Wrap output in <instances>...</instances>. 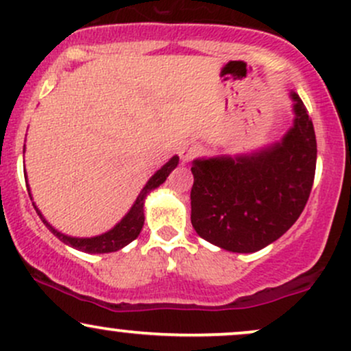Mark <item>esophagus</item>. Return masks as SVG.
Listing matches in <instances>:
<instances>
[{"instance_id": "1", "label": "esophagus", "mask_w": 351, "mask_h": 351, "mask_svg": "<svg viewBox=\"0 0 351 351\" xmlns=\"http://www.w3.org/2000/svg\"><path fill=\"white\" fill-rule=\"evenodd\" d=\"M201 153V147L198 143H184L180 150V156L183 162H191Z\"/></svg>"}]
</instances>
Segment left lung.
Masks as SVG:
<instances>
[{
    "mask_svg": "<svg viewBox=\"0 0 351 351\" xmlns=\"http://www.w3.org/2000/svg\"><path fill=\"white\" fill-rule=\"evenodd\" d=\"M293 127L280 142L249 156L195 160L191 224L208 243L256 252L299 219L312 191L317 140L312 119L292 92Z\"/></svg>",
    "mask_w": 351,
    "mask_h": 351,
    "instance_id": "8db88e82",
    "label": "left lung"
}]
</instances>
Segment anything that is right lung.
Segmentation results:
<instances>
[{
	"instance_id": "add662e5",
	"label": "right lung",
	"mask_w": 351,
	"mask_h": 351,
	"mask_svg": "<svg viewBox=\"0 0 351 351\" xmlns=\"http://www.w3.org/2000/svg\"><path fill=\"white\" fill-rule=\"evenodd\" d=\"M178 162H180L178 156H173L170 162H168L167 165H163V167L160 168V170L156 171L150 180H148V183L145 184L142 191H140L138 198H136L134 206H132L130 211L123 216V219L120 221L115 228H112L110 231L104 232V234H100V236L71 237V236L62 234V232H59L58 229L52 228L51 224L44 219L41 213H39V209L34 206V203H33V206L36 208V213H38L39 217H41L43 223L46 224L47 229H49V231L56 237H59L64 244L72 245L74 249H79V251L88 252V254L115 252V251H119V249L125 247L127 244H130L132 241L138 237L140 231H142V228H143V221H145V216H143L145 198H147V195L152 191V189L158 188L160 184L165 183V180L168 178V175H170V173L175 170L176 167H178ZM27 191H29V189H27ZM29 196H31V193H29Z\"/></svg>"
}]
</instances>
